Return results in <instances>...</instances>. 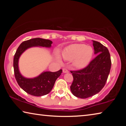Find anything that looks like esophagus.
I'll return each instance as SVG.
<instances>
[{
    "mask_svg": "<svg viewBox=\"0 0 126 126\" xmlns=\"http://www.w3.org/2000/svg\"><path fill=\"white\" fill-rule=\"evenodd\" d=\"M63 73H68V70L67 69H66V68H63Z\"/></svg>",
    "mask_w": 126,
    "mask_h": 126,
    "instance_id": "obj_1",
    "label": "esophagus"
}]
</instances>
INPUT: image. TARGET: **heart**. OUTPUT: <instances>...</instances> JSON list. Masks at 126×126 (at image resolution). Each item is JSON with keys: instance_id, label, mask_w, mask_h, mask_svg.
I'll use <instances>...</instances> for the list:
<instances>
[{"instance_id": "1", "label": "heart", "mask_w": 126, "mask_h": 126, "mask_svg": "<svg viewBox=\"0 0 126 126\" xmlns=\"http://www.w3.org/2000/svg\"><path fill=\"white\" fill-rule=\"evenodd\" d=\"M63 58L67 61H73L76 68L82 69L88 65L93 55V48L83 44H71L63 50Z\"/></svg>"}]
</instances>
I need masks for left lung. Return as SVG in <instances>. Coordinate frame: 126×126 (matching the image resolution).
Here are the masks:
<instances>
[{"label": "left lung", "instance_id": "obj_1", "mask_svg": "<svg viewBox=\"0 0 126 126\" xmlns=\"http://www.w3.org/2000/svg\"><path fill=\"white\" fill-rule=\"evenodd\" d=\"M96 57L86 67L71 71L73 81L71 86L73 94L80 98H87L99 92L105 86L111 67L108 49L101 43L93 40Z\"/></svg>", "mask_w": 126, "mask_h": 126}]
</instances>
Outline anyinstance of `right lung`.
<instances>
[{
    "label": "right lung",
    "instance_id": "add662e5",
    "mask_svg": "<svg viewBox=\"0 0 126 126\" xmlns=\"http://www.w3.org/2000/svg\"><path fill=\"white\" fill-rule=\"evenodd\" d=\"M52 44V42L50 40L40 38H33L22 42L15 53L13 59L15 78L20 88L29 94L34 96H42L47 94L52 89L55 80L62 73V70L60 69L55 72H44L37 77L26 78L21 75L19 71V58L28 48L35 46L50 47Z\"/></svg>",
    "mask_w": 126,
    "mask_h": 126
}]
</instances>
